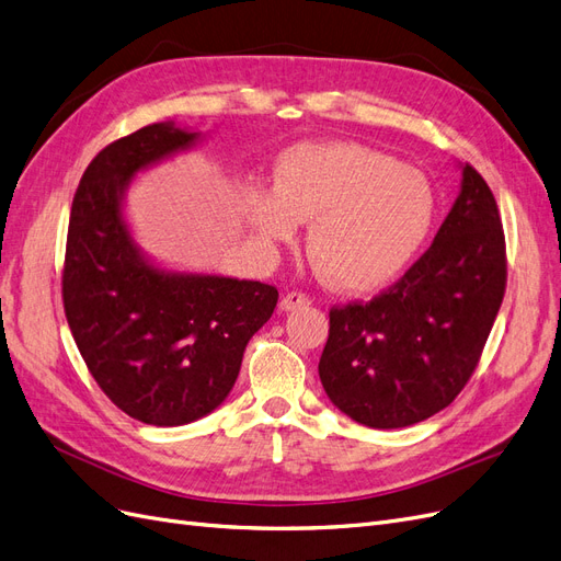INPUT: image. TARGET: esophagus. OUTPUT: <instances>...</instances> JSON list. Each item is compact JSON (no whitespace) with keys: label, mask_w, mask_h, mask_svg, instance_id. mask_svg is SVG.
I'll list each match as a JSON object with an SVG mask.
<instances>
[{"label":"esophagus","mask_w":561,"mask_h":561,"mask_svg":"<svg viewBox=\"0 0 561 561\" xmlns=\"http://www.w3.org/2000/svg\"><path fill=\"white\" fill-rule=\"evenodd\" d=\"M310 302H312V298L307 296V294H302V291H288L282 298L279 307H282L284 312H288V310H298V307H305V305H310Z\"/></svg>","instance_id":"esophagus-1"}]
</instances>
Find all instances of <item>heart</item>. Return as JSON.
Returning a JSON list of instances; mask_svg holds the SVG:
<instances>
[{"instance_id":"1","label":"heart","mask_w":561,"mask_h":561,"mask_svg":"<svg viewBox=\"0 0 561 561\" xmlns=\"http://www.w3.org/2000/svg\"><path fill=\"white\" fill-rule=\"evenodd\" d=\"M251 219L270 240L312 221L307 251L333 286L366 291L403 270L426 238L433 191L414 168L360 144H305L277 165V191H256Z\"/></svg>"}]
</instances>
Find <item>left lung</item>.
<instances>
[{
	"instance_id": "8db88e82",
	"label": "left lung",
	"mask_w": 561,
	"mask_h": 561,
	"mask_svg": "<svg viewBox=\"0 0 561 561\" xmlns=\"http://www.w3.org/2000/svg\"><path fill=\"white\" fill-rule=\"evenodd\" d=\"M508 282L492 188L463 168L461 193L436 240L368 302L333 305L319 377L358 424L401 428L457 399L476 373Z\"/></svg>"
}]
</instances>
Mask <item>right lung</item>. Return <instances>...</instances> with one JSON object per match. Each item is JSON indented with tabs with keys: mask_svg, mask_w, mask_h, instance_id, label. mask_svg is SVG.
Returning a JSON list of instances; mask_svg holds the SVG:
<instances>
[{
	"mask_svg": "<svg viewBox=\"0 0 561 561\" xmlns=\"http://www.w3.org/2000/svg\"><path fill=\"white\" fill-rule=\"evenodd\" d=\"M193 139L172 123H153L112 141L90 160L69 211V331L106 399L153 426L195 422L226 401L247 342L279 298L263 282L160 273L137 254L121 193L135 172Z\"/></svg>",
	"mask_w": 561,
	"mask_h": 561,
	"instance_id": "obj_1",
	"label": "right lung"
}]
</instances>
